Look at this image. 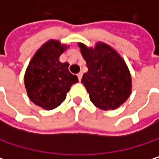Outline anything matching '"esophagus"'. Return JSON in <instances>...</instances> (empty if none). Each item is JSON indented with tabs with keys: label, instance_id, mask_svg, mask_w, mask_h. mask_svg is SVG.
Returning <instances> with one entry per match:
<instances>
[{
	"label": "esophagus",
	"instance_id": "1",
	"mask_svg": "<svg viewBox=\"0 0 159 159\" xmlns=\"http://www.w3.org/2000/svg\"><path fill=\"white\" fill-rule=\"evenodd\" d=\"M77 76H78V80H79V81H81V80H82V76H83V73H82V72H79V73L77 74Z\"/></svg>",
	"mask_w": 159,
	"mask_h": 159
}]
</instances>
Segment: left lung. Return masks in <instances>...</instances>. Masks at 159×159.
<instances>
[{
	"instance_id": "8db88e82",
	"label": "left lung",
	"mask_w": 159,
	"mask_h": 159,
	"mask_svg": "<svg viewBox=\"0 0 159 159\" xmlns=\"http://www.w3.org/2000/svg\"><path fill=\"white\" fill-rule=\"evenodd\" d=\"M89 70L84 73V84L92 103L102 110H116L130 96L132 81L129 70L122 57L109 44L98 42L94 47L79 43Z\"/></svg>"
}]
</instances>
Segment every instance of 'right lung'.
Wrapping results in <instances>:
<instances>
[{
  "instance_id": "add662e5",
  "label": "right lung",
  "mask_w": 159,
  "mask_h": 159,
  "mask_svg": "<svg viewBox=\"0 0 159 159\" xmlns=\"http://www.w3.org/2000/svg\"><path fill=\"white\" fill-rule=\"evenodd\" d=\"M69 47L58 40L44 43L30 59L24 84L30 100L44 110H53L66 99L78 77L69 71V63L60 62V55Z\"/></svg>"
}]
</instances>
